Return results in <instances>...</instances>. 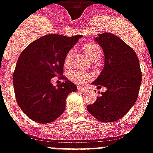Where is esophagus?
<instances>
[{"instance_id": "1", "label": "esophagus", "mask_w": 153, "mask_h": 153, "mask_svg": "<svg viewBox=\"0 0 153 153\" xmlns=\"http://www.w3.org/2000/svg\"><path fill=\"white\" fill-rule=\"evenodd\" d=\"M78 89H79V91H81V92H85V90H86V89L84 87H79L78 88Z\"/></svg>"}]
</instances>
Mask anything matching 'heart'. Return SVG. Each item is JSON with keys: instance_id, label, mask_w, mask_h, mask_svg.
<instances>
[{"instance_id": "heart-1", "label": "heart", "mask_w": 153, "mask_h": 153, "mask_svg": "<svg viewBox=\"0 0 153 153\" xmlns=\"http://www.w3.org/2000/svg\"><path fill=\"white\" fill-rule=\"evenodd\" d=\"M83 49L85 51V53L87 54L88 56L90 59H93L96 56H100L101 51H100V47L93 43H88V44H85L83 45ZM73 50H70L67 53V55L65 56L64 58V64L66 66H68L70 64L71 59V56H72ZM71 79L74 81V82L78 83V84H82V83L85 82L86 81L89 80L90 79V75L86 73H84L82 71H74L71 74Z\"/></svg>"}]
</instances>
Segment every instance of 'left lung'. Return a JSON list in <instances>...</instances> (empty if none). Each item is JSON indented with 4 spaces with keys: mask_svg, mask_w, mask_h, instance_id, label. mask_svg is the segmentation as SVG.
Returning a JSON list of instances; mask_svg holds the SVG:
<instances>
[{
    "mask_svg": "<svg viewBox=\"0 0 153 153\" xmlns=\"http://www.w3.org/2000/svg\"><path fill=\"white\" fill-rule=\"evenodd\" d=\"M95 41L103 49L105 66L92 84L107 90L87 105V110L97 120L111 123L123 117L135 104L142 74L134 49L117 36L103 33Z\"/></svg>",
    "mask_w": 153,
    "mask_h": 153,
    "instance_id": "1",
    "label": "left lung"
}]
</instances>
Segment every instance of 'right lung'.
I'll return each instance as SVG.
<instances>
[{
	"instance_id": "right-lung-1",
	"label": "right lung",
	"mask_w": 153,
	"mask_h": 153,
	"mask_svg": "<svg viewBox=\"0 0 153 153\" xmlns=\"http://www.w3.org/2000/svg\"><path fill=\"white\" fill-rule=\"evenodd\" d=\"M82 37L48 34L30 43L21 53L12 81L16 101L30 120L49 123L64 111L66 98L77 90L76 85L62 75L64 58ZM57 76L65 82L56 88L51 79Z\"/></svg>"
}]
</instances>
